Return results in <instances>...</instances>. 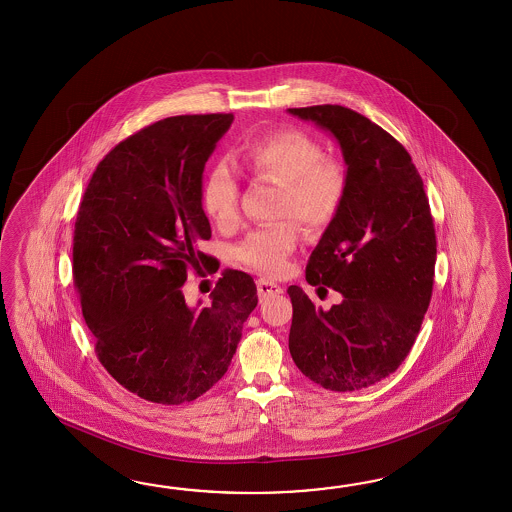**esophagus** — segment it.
<instances>
[{
	"mask_svg": "<svg viewBox=\"0 0 512 512\" xmlns=\"http://www.w3.org/2000/svg\"><path fill=\"white\" fill-rule=\"evenodd\" d=\"M256 287H258V296H260V300H265V298H269V296H276V294L283 293L282 285L272 282L269 278H260V280H256Z\"/></svg>",
	"mask_w": 512,
	"mask_h": 512,
	"instance_id": "esophagus-1",
	"label": "esophagus"
}]
</instances>
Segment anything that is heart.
Listing matches in <instances>:
<instances>
[{"instance_id": "1", "label": "heart", "mask_w": 512, "mask_h": 512, "mask_svg": "<svg viewBox=\"0 0 512 512\" xmlns=\"http://www.w3.org/2000/svg\"><path fill=\"white\" fill-rule=\"evenodd\" d=\"M326 152L304 131L282 130L249 142L243 161L261 181L282 185L276 214L296 218L305 229L324 230L342 208L348 175L344 166L324 157ZM203 207L221 229H232L240 221V183L227 163L208 172L203 185ZM298 243V227L285 219L269 227L252 230L241 241V261L267 274H280Z\"/></svg>"}]
</instances>
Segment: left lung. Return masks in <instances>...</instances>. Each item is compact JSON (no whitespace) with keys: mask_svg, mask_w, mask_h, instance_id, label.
Here are the masks:
<instances>
[{"mask_svg":"<svg viewBox=\"0 0 512 512\" xmlns=\"http://www.w3.org/2000/svg\"><path fill=\"white\" fill-rule=\"evenodd\" d=\"M340 144L348 190L305 269L311 285L342 294L329 311L291 285L289 351L298 370L331 392H355L401 366L434 287V219L410 153L344 106L291 108Z\"/></svg>","mask_w":512,"mask_h":512,"instance_id":"8db88e82","label":"left lung"}]
</instances>
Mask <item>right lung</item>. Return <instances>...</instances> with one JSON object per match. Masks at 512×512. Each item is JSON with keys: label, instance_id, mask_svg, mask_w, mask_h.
Returning a JSON list of instances; mask_svg holds the SVG:
<instances>
[{"label": "right lung", "instance_id": "add662e5", "mask_svg": "<svg viewBox=\"0 0 512 512\" xmlns=\"http://www.w3.org/2000/svg\"><path fill=\"white\" fill-rule=\"evenodd\" d=\"M232 113L159 120L98 163L78 208L73 278L100 364L157 404L190 403L227 373L258 305L247 272H221L207 307L186 304L188 269L212 230L203 210L208 157Z\"/></svg>", "mask_w": 512, "mask_h": 512}]
</instances>
